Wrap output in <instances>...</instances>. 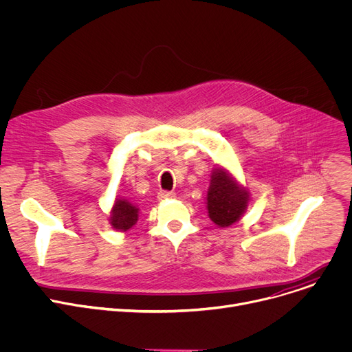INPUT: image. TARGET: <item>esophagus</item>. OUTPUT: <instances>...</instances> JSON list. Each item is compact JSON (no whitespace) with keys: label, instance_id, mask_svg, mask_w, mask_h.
I'll use <instances>...</instances> for the list:
<instances>
[{"label":"esophagus","instance_id":"esophagus-1","mask_svg":"<svg viewBox=\"0 0 352 352\" xmlns=\"http://www.w3.org/2000/svg\"><path fill=\"white\" fill-rule=\"evenodd\" d=\"M157 197H159V200H168V199H175L176 195H175L173 192L163 190V192H160V193L157 195Z\"/></svg>","mask_w":352,"mask_h":352}]
</instances>
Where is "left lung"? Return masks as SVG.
Here are the masks:
<instances>
[{
  "label": "left lung",
  "mask_w": 352,
  "mask_h": 352,
  "mask_svg": "<svg viewBox=\"0 0 352 352\" xmlns=\"http://www.w3.org/2000/svg\"><path fill=\"white\" fill-rule=\"evenodd\" d=\"M247 204V190L224 169H214L208 190V210L212 221L219 227H229L241 217Z\"/></svg>",
  "instance_id": "obj_1"
}]
</instances>
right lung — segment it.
<instances>
[{
	"instance_id": "add662e5",
	"label": "right lung",
	"mask_w": 352,
	"mask_h": 352,
	"mask_svg": "<svg viewBox=\"0 0 352 352\" xmlns=\"http://www.w3.org/2000/svg\"><path fill=\"white\" fill-rule=\"evenodd\" d=\"M139 219V209L125 199H116L111 210V224L118 232H128Z\"/></svg>"
}]
</instances>
